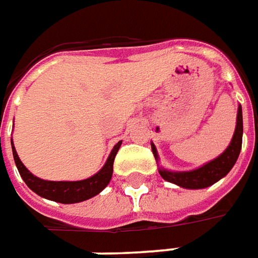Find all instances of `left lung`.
<instances>
[{"instance_id": "8db88e82", "label": "left lung", "mask_w": 258, "mask_h": 258, "mask_svg": "<svg viewBox=\"0 0 258 258\" xmlns=\"http://www.w3.org/2000/svg\"><path fill=\"white\" fill-rule=\"evenodd\" d=\"M241 141H243V113L241 106L237 107V118H236V128L229 147L222 152L217 158L212 159L209 162L203 164L202 166L192 169V171H169L162 166H159V175L168 182L175 183L180 188L185 189H203L210 185L216 183L217 180L225 178L230 172L236 161L239 158L240 150H241ZM152 154L159 161L158 151L154 143H151Z\"/></svg>"}]
</instances>
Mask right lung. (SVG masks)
<instances>
[{"label": "right lung", "mask_w": 258, "mask_h": 258, "mask_svg": "<svg viewBox=\"0 0 258 258\" xmlns=\"http://www.w3.org/2000/svg\"><path fill=\"white\" fill-rule=\"evenodd\" d=\"M12 145V155H14V161L15 165L18 168V172L21 178L24 179L28 188L33 190L36 195L41 198L53 201V202L64 203V205H70V203H79L87 201L93 196L99 195L103 189L106 188L110 183V179L113 176V164H114V158L117 152L121 147V141L115 144L113 150L110 152L108 158H107L106 164L100 169L99 172L94 173L93 176L87 178L83 180H45L35 176L32 172H29L26 169V166L21 162L17 150L14 147V143L11 140Z\"/></svg>", "instance_id": "1"}]
</instances>
